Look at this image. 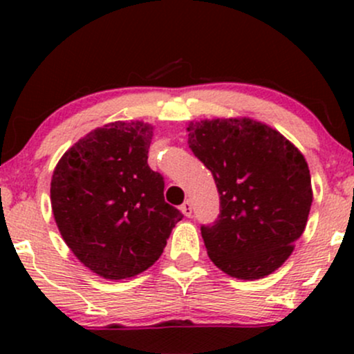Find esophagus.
Wrapping results in <instances>:
<instances>
[{"instance_id": "34e87169", "label": "esophagus", "mask_w": 354, "mask_h": 354, "mask_svg": "<svg viewBox=\"0 0 354 354\" xmlns=\"http://www.w3.org/2000/svg\"><path fill=\"white\" fill-rule=\"evenodd\" d=\"M181 211H183V214H185V216H188V218L191 216V214H193V205H191L189 200H186L185 203H183Z\"/></svg>"}]
</instances>
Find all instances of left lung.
Here are the masks:
<instances>
[{"label": "left lung", "mask_w": 354, "mask_h": 354, "mask_svg": "<svg viewBox=\"0 0 354 354\" xmlns=\"http://www.w3.org/2000/svg\"><path fill=\"white\" fill-rule=\"evenodd\" d=\"M188 145L213 174L219 214L201 225L211 261L238 279L278 270L303 234L313 203L304 156L283 135L250 118L188 126Z\"/></svg>", "instance_id": "8db88e82"}]
</instances>
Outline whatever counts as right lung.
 <instances>
[{
	"instance_id": "1",
	"label": "right lung",
	"mask_w": 354,
	"mask_h": 354,
	"mask_svg": "<svg viewBox=\"0 0 354 354\" xmlns=\"http://www.w3.org/2000/svg\"><path fill=\"white\" fill-rule=\"evenodd\" d=\"M153 126L115 121L63 154L51 208L64 243L93 273L136 276L154 265L183 214L165 201V180L148 166Z\"/></svg>"
}]
</instances>
